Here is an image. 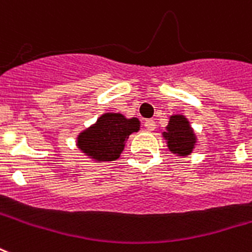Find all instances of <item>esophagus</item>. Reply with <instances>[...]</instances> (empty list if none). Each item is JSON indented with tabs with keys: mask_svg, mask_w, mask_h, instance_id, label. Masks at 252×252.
Returning a JSON list of instances; mask_svg holds the SVG:
<instances>
[{
	"mask_svg": "<svg viewBox=\"0 0 252 252\" xmlns=\"http://www.w3.org/2000/svg\"><path fill=\"white\" fill-rule=\"evenodd\" d=\"M144 126L148 131H154L155 128H156V123H155V120H152V119H148V120L144 121Z\"/></svg>",
	"mask_w": 252,
	"mask_h": 252,
	"instance_id": "obj_1",
	"label": "esophagus"
}]
</instances>
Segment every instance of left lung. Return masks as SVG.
<instances>
[{"label": "left lung", "instance_id": "8db88e82", "mask_svg": "<svg viewBox=\"0 0 252 252\" xmlns=\"http://www.w3.org/2000/svg\"><path fill=\"white\" fill-rule=\"evenodd\" d=\"M163 136L167 140L169 151L179 156H188L196 144V136L189 126V121L183 115L169 117L167 131Z\"/></svg>", "mask_w": 252, "mask_h": 252}]
</instances>
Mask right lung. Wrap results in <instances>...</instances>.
Returning <instances> with one entry per match:
<instances>
[{
	"instance_id": "add662e5",
	"label": "right lung",
	"mask_w": 252,
	"mask_h": 252,
	"mask_svg": "<svg viewBox=\"0 0 252 252\" xmlns=\"http://www.w3.org/2000/svg\"><path fill=\"white\" fill-rule=\"evenodd\" d=\"M140 121L126 119L121 113H104L77 136V145L84 154L96 161H113L120 158L126 139L139 131Z\"/></svg>"
}]
</instances>
